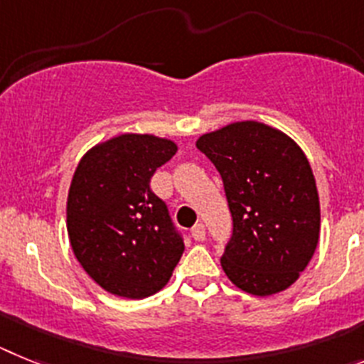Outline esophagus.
Returning <instances> with one entry per match:
<instances>
[{
	"instance_id": "34e87169",
	"label": "esophagus",
	"mask_w": 364,
	"mask_h": 364,
	"mask_svg": "<svg viewBox=\"0 0 364 364\" xmlns=\"http://www.w3.org/2000/svg\"><path fill=\"white\" fill-rule=\"evenodd\" d=\"M192 238H194L196 242H203V240H205V225H203V223H196V225L192 227Z\"/></svg>"
}]
</instances>
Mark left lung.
<instances>
[{"label": "left lung", "mask_w": 364, "mask_h": 364, "mask_svg": "<svg viewBox=\"0 0 364 364\" xmlns=\"http://www.w3.org/2000/svg\"><path fill=\"white\" fill-rule=\"evenodd\" d=\"M223 179L232 236L221 267L242 291L269 296L291 286L318 243L321 205L299 144L258 121H240L196 141Z\"/></svg>", "instance_id": "obj_1"}]
</instances>
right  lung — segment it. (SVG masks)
Returning a JSON list of instances; mask_svg holds the SVG:
<instances>
[{
	"instance_id": "add662e5",
	"label": "right lung",
	"mask_w": 364,
	"mask_h": 364,
	"mask_svg": "<svg viewBox=\"0 0 364 364\" xmlns=\"http://www.w3.org/2000/svg\"><path fill=\"white\" fill-rule=\"evenodd\" d=\"M178 144L122 134L84 154L68 194V235L78 264L102 289L124 299L161 291L185 243L150 188Z\"/></svg>"
}]
</instances>
